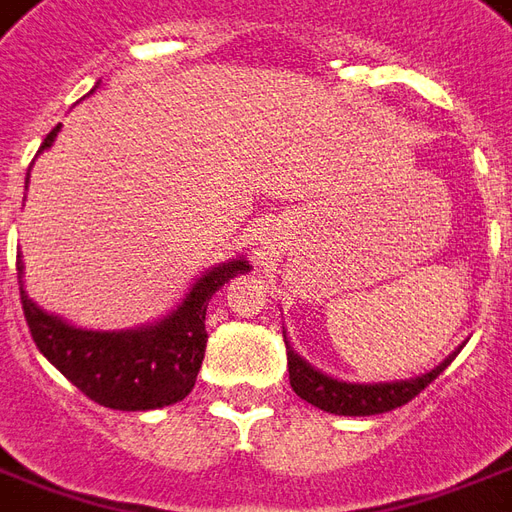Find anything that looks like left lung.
Here are the masks:
<instances>
[{
    "label": "left lung",
    "instance_id": "8db88e82",
    "mask_svg": "<svg viewBox=\"0 0 512 512\" xmlns=\"http://www.w3.org/2000/svg\"><path fill=\"white\" fill-rule=\"evenodd\" d=\"M288 349V374H291V388L296 396H302L318 410H327L335 416H374V413H388L393 407L407 405L410 399H416L432 380H438L443 368L449 366L457 357H446L441 366L432 368L430 374H421L416 380L402 382H380V385H355V382L332 380L327 374H321L316 368L305 363L302 357Z\"/></svg>",
    "mask_w": 512,
    "mask_h": 512
}]
</instances>
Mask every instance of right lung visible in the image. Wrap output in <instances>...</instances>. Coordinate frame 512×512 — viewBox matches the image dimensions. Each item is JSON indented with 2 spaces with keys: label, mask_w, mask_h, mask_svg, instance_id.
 <instances>
[{
  "label": "right lung",
  "mask_w": 512,
  "mask_h": 512,
  "mask_svg": "<svg viewBox=\"0 0 512 512\" xmlns=\"http://www.w3.org/2000/svg\"><path fill=\"white\" fill-rule=\"evenodd\" d=\"M57 132L60 124L46 135L41 152L52 146ZM21 268V260H16L19 274ZM244 271H249L246 260L221 263L207 271L171 316L141 330H77L32 305L24 288L21 307L41 355L88 399L113 410H155L174 405L194 391L207 346V302L224 282Z\"/></svg>",
  "instance_id": "right-lung-1"
}]
</instances>
